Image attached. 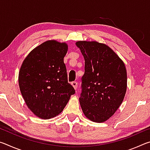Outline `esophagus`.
<instances>
[{"label":"esophagus","mask_w":150,"mask_h":150,"mask_svg":"<svg viewBox=\"0 0 150 150\" xmlns=\"http://www.w3.org/2000/svg\"><path fill=\"white\" fill-rule=\"evenodd\" d=\"M71 85L73 87V88H75L76 90L77 88V82H76V81H74V82H72L71 83Z\"/></svg>","instance_id":"esophagus-1"}]
</instances>
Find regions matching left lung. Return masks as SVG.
I'll return each instance as SVG.
<instances>
[{
    "mask_svg": "<svg viewBox=\"0 0 150 150\" xmlns=\"http://www.w3.org/2000/svg\"><path fill=\"white\" fill-rule=\"evenodd\" d=\"M85 59L79 103L88 120L104 122L122 103L127 88L125 65L118 55L103 43H75Z\"/></svg>",
    "mask_w": 150,
    "mask_h": 150,
    "instance_id": "left-lung-1",
    "label": "left lung"
}]
</instances>
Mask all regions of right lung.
Here are the masks:
<instances>
[{"mask_svg":"<svg viewBox=\"0 0 150 150\" xmlns=\"http://www.w3.org/2000/svg\"><path fill=\"white\" fill-rule=\"evenodd\" d=\"M67 50L65 42L47 40L33 49L22 62L20 92L28 107L40 118L59 115L75 93L67 81L63 62Z\"/></svg>","mask_w":150,"mask_h":150,"instance_id":"add662e5","label":"right lung"}]
</instances>
